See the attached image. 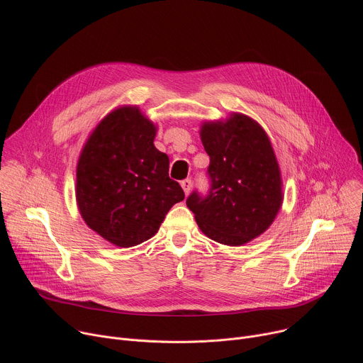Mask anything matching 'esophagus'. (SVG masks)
<instances>
[{
	"label": "esophagus",
	"instance_id": "34e87169",
	"mask_svg": "<svg viewBox=\"0 0 363 363\" xmlns=\"http://www.w3.org/2000/svg\"><path fill=\"white\" fill-rule=\"evenodd\" d=\"M181 186H182V189H184V192L188 195V194L191 192V189H192V179H191V178L184 179V181L181 182Z\"/></svg>",
	"mask_w": 363,
	"mask_h": 363
}]
</instances>
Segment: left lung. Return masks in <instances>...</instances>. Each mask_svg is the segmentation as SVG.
<instances>
[{"mask_svg": "<svg viewBox=\"0 0 363 363\" xmlns=\"http://www.w3.org/2000/svg\"><path fill=\"white\" fill-rule=\"evenodd\" d=\"M210 157V189L186 198L201 231L225 245H241L264 233L280 205L281 179L272 143L252 119L234 113L201 129Z\"/></svg>", "mask_w": 363, "mask_h": 363, "instance_id": "obj_1", "label": "left lung"}]
</instances>
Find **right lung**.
<instances>
[{"label": "right lung", "mask_w": 363, "mask_h": 363, "mask_svg": "<svg viewBox=\"0 0 363 363\" xmlns=\"http://www.w3.org/2000/svg\"><path fill=\"white\" fill-rule=\"evenodd\" d=\"M155 132L138 108H121L99 123L80 155V214L91 230L119 247L153 237L171 206L185 198L169 178L168 155L153 145Z\"/></svg>", "instance_id": "1"}]
</instances>
